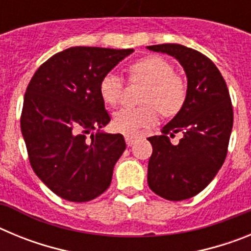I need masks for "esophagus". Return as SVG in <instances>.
<instances>
[{"instance_id": "1", "label": "esophagus", "mask_w": 251, "mask_h": 251, "mask_svg": "<svg viewBox=\"0 0 251 251\" xmlns=\"http://www.w3.org/2000/svg\"><path fill=\"white\" fill-rule=\"evenodd\" d=\"M124 138H126V142H127L128 146H132L141 138V136H137V134H126Z\"/></svg>"}]
</instances>
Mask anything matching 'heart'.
I'll list each match as a JSON object with an SVG mask.
<instances>
[{"label":"heart","instance_id":"obj_1","mask_svg":"<svg viewBox=\"0 0 251 251\" xmlns=\"http://www.w3.org/2000/svg\"><path fill=\"white\" fill-rule=\"evenodd\" d=\"M129 81H145L139 106H126L113 115V127L126 134H136L143 128L152 127L158 119L172 117L182 109L187 98V81L175 73L174 65L165 57L148 55L128 66ZM124 83L119 75L106 73L99 81V94L106 105H118Z\"/></svg>","mask_w":251,"mask_h":251}]
</instances>
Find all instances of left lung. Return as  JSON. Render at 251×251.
<instances>
[{
    "instance_id": "1",
    "label": "left lung",
    "mask_w": 251,
    "mask_h": 251,
    "mask_svg": "<svg viewBox=\"0 0 251 251\" xmlns=\"http://www.w3.org/2000/svg\"><path fill=\"white\" fill-rule=\"evenodd\" d=\"M176 57L187 75V98L182 109L150 137L148 186L158 196L181 201L201 192L216 176L227 154L234 112L229 89L211 60L178 44L148 46ZM181 132L178 145L169 137Z\"/></svg>"
}]
</instances>
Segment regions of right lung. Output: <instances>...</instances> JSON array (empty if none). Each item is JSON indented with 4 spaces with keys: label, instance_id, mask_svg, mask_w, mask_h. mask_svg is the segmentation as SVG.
Returning <instances> with one entry per match:
<instances>
[{
    "label": "right lung",
    "instance_id": "1",
    "mask_svg": "<svg viewBox=\"0 0 251 251\" xmlns=\"http://www.w3.org/2000/svg\"><path fill=\"white\" fill-rule=\"evenodd\" d=\"M133 51L69 48L31 77L20 119L22 136L34 172L61 199L86 202L112 182L126 142L122 134L99 130L110 122L99 81Z\"/></svg>",
    "mask_w": 251,
    "mask_h": 251
}]
</instances>
